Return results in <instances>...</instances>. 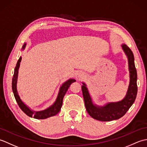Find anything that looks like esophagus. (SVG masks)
I'll use <instances>...</instances> for the list:
<instances>
[{"label":"esophagus","mask_w":147,"mask_h":147,"mask_svg":"<svg viewBox=\"0 0 147 147\" xmlns=\"http://www.w3.org/2000/svg\"><path fill=\"white\" fill-rule=\"evenodd\" d=\"M83 76H84L83 74H81V73H80V74H79V75H78V76H79L80 78H83Z\"/></svg>","instance_id":"obj_1"}]
</instances>
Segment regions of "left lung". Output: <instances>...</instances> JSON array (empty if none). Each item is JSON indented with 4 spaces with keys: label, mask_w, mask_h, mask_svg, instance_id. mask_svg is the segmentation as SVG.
I'll list each match as a JSON object with an SVG mask.
<instances>
[{
    "label": "left lung",
    "mask_w": 147,
    "mask_h": 147,
    "mask_svg": "<svg viewBox=\"0 0 147 147\" xmlns=\"http://www.w3.org/2000/svg\"><path fill=\"white\" fill-rule=\"evenodd\" d=\"M128 59L129 71V84L126 95L122 100L117 102H109L104 106H98L93 103L85 83H83L82 92L86 109L88 114L95 119L100 121H111L123 117L129 110L135 102L138 87H137V73L135 65V58L128 47L125 44L121 45Z\"/></svg>",
    "instance_id": "left-lung-1"
}]
</instances>
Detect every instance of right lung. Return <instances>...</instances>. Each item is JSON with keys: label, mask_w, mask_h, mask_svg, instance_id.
I'll return each instance as SVG.
<instances>
[{"label": "right lung", "mask_w": 147, "mask_h": 147, "mask_svg": "<svg viewBox=\"0 0 147 147\" xmlns=\"http://www.w3.org/2000/svg\"><path fill=\"white\" fill-rule=\"evenodd\" d=\"M26 45V43H24L23 47H22V49H24ZM21 61V57H20V59H19L15 67L14 75L13 77H12V92H13L15 99L18 103L19 107H20L21 110L27 115H28L29 117H33L35 119H44L54 116V115H55L56 114H58L61 109L62 105V100H63V98L65 94V93L67 91V90L69 88V87L71 85V84L73 82H75L76 80L74 79H69L62 84L60 89H59V92L55 102L51 106H50L49 108L41 111H34L32 110V109H30L25 104H24V102L23 101L21 100L17 90L18 70L19 67H20Z\"/></svg>", "instance_id": "1"}]
</instances>
